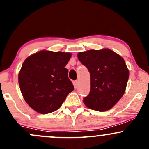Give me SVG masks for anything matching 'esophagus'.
<instances>
[{
    "label": "esophagus",
    "mask_w": 149,
    "mask_h": 149,
    "mask_svg": "<svg viewBox=\"0 0 149 149\" xmlns=\"http://www.w3.org/2000/svg\"><path fill=\"white\" fill-rule=\"evenodd\" d=\"M74 84H75V87H77L78 86V84H79V81H76L74 82Z\"/></svg>",
    "instance_id": "obj_1"
}]
</instances>
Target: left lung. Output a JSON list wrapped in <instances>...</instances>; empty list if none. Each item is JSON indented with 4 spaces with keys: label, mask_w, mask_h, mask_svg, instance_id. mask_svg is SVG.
I'll return each mask as SVG.
<instances>
[{
    "label": "left lung",
    "mask_w": 149,
    "mask_h": 149,
    "mask_svg": "<svg viewBox=\"0 0 149 149\" xmlns=\"http://www.w3.org/2000/svg\"><path fill=\"white\" fill-rule=\"evenodd\" d=\"M90 73V92L83 100L93 110L105 112L118 102L125 91L129 70L124 59L108 48L78 53Z\"/></svg>",
    "instance_id": "left-lung-1"
}]
</instances>
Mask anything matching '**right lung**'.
Masks as SVG:
<instances>
[{
    "instance_id": "obj_1",
    "label": "right lung",
    "mask_w": 149,
    "mask_h": 149,
    "mask_svg": "<svg viewBox=\"0 0 149 149\" xmlns=\"http://www.w3.org/2000/svg\"><path fill=\"white\" fill-rule=\"evenodd\" d=\"M70 52L38 51L24 61L19 73L21 92L29 106L40 114L61 107L73 89L65 65Z\"/></svg>"
}]
</instances>
